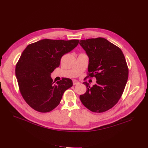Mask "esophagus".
Returning <instances> with one entry per match:
<instances>
[{
  "label": "esophagus",
  "mask_w": 148,
  "mask_h": 148,
  "mask_svg": "<svg viewBox=\"0 0 148 148\" xmlns=\"http://www.w3.org/2000/svg\"><path fill=\"white\" fill-rule=\"evenodd\" d=\"M79 82H78L77 80H73V85H77L79 84Z\"/></svg>",
  "instance_id": "esophagus-1"
}]
</instances>
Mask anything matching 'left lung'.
Returning <instances> with one entry per match:
<instances>
[{"label": "left lung", "instance_id": "left-lung-1", "mask_svg": "<svg viewBox=\"0 0 148 148\" xmlns=\"http://www.w3.org/2000/svg\"><path fill=\"white\" fill-rule=\"evenodd\" d=\"M80 45L89 58L88 77H95L92 87L84 82L87 91L80 96L82 103L94 112L112 108L121 98L125 88L129 68L121 49L102 37L82 40Z\"/></svg>", "mask_w": 148, "mask_h": 148}]
</instances>
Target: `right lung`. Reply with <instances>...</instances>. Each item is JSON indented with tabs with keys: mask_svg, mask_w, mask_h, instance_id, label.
Returning <instances> with one entry per match:
<instances>
[{
	"mask_svg": "<svg viewBox=\"0 0 148 148\" xmlns=\"http://www.w3.org/2000/svg\"><path fill=\"white\" fill-rule=\"evenodd\" d=\"M78 42L75 39H43L28 45L23 52L16 65V77L23 97L34 110L51 111L60 104L64 92L73 86L68 78L55 84L51 74L60 66L62 56Z\"/></svg>",
	"mask_w": 148,
	"mask_h": 148,
	"instance_id": "right-lung-1",
	"label": "right lung"
}]
</instances>
